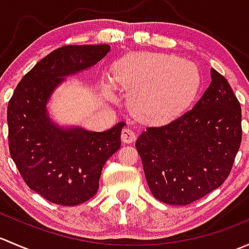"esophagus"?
Returning a JSON list of instances; mask_svg holds the SVG:
<instances>
[{"label":"esophagus","instance_id":"obj_1","mask_svg":"<svg viewBox=\"0 0 249 249\" xmlns=\"http://www.w3.org/2000/svg\"><path fill=\"white\" fill-rule=\"evenodd\" d=\"M136 140V134H135L134 130L129 129V127H125L122 131V141L124 143H132Z\"/></svg>","mask_w":249,"mask_h":249}]
</instances>
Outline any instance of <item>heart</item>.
Here are the masks:
<instances>
[{
  "mask_svg": "<svg viewBox=\"0 0 249 249\" xmlns=\"http://www.w3.org/2000/svg\"><path fill=\"white\" fill-rule=\"evenodd\" d=\"M114 77L136 113L154 122L171 119L187 108L201 80L196 65L169 54L130 57L118 65Z\"/></svg>",
  "mask_w": 249,
  "mask_h": 249,
  "instance_id": "b5f03b06",
  "label": "heart"
}]
</instances>
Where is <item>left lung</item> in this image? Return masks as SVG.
Instances as JSON below:
<instances>
[{"mask_svg":"<svg viewBox=\"0 0 249 249\" xmlns=\"http://www.w3.org/2000/svg\"><path fill=\"white\" fill-rule=\"evenodd\" d=\"M211 79L192 109L136 141L150 192L169 205H189L219 188L240 148V102L214 69Z\"/></svg>","mask_w":249,"mask_h":249,"instance_id":"obj_1","label":"left lung"}]
</instances>
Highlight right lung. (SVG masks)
Here are the masks:
<instances>
[{
    "label": "right lung",
    "instance_id": "add662e5",
    "mask_svg": "<svg viewBox=\"0 0 249 249\" xmlns=\"http://www.w3.org/2000/svg\"><path fill=\"white\" fill-rule=\"evenodd\" d=\"M109 50L108 44L57 48L25 74L8 104L12 159L30 189L56 205L76 206L91 199L105 164L120 148L125 123L107 131H89L62 126L48 110L66 77L90 70Z\"/></svg>",
    "mask_w": 249,
    "mask_h": 249
}]
</instances>
